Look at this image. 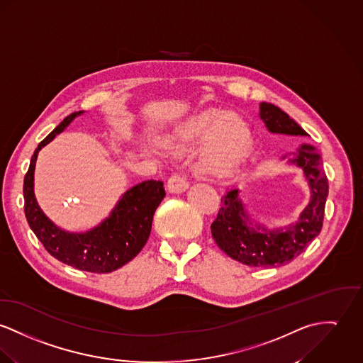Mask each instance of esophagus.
Segmentation results:
<instances>
[{"label":"esophagus","mask_w":363,"mask_h":363,"mask_svg":"<svg viewBox=\"0 0 363 363\" xmlns=\"http://www.w3.org/2000/svg\"><path fill=\"white\" fill-rule=\"evenodd\" d=\"M189 188V179L185 174L174 172L168 178L167 189L169 194H182Z\"/></svg>","instance_id":"obj_1"}]
</instances>
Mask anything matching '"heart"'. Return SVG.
<instances>
[{"label": "heart", "mask_w": 363, "mask_h": 363, "mask_svg": "<svg viewBox=\"0 0 363 363\" xmlns=\"http://www.w3.org/2000/svg\"><path fill=\"white\" fill-rule=\"evenodd\" d=\"M204 135L200 152L201 168L216 177L230 174L240 163L247 146L246 124L233 113L204 109L179 123L169 135V142L175 147H186Z\"/></svg>", "instance_id": "heart-1"}]
</instances>
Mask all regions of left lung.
<instances>
[{
  "label": "left lung",
  "instance_id": "8db88e82",
  "mask_svg": "<svg viewBox=\"0 0 363 363\" xmlns=\"http://www.w3.org/2000/svg\"><path fill=\"white\" fill-rule=\"evenodd\" d=\"M259 117L272 134L307 137V133L287 113L272 104H259ZM289 163L303 168L311 189V200L296 223L279 229H267L264 225L251 226L239 189H230L221 199V208L211 223V235L218 247L230 258L249 267H279L300 255L320 233L329 194L320 155L313 146L304 143L289 159Z\"/></svg>",
  "mask_w": 363,
  "mask_h": 363
}]
</instances>
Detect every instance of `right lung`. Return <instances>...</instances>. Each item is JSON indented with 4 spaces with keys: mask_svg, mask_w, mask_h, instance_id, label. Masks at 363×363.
<instances>
[{
    "mask_svg": "<svg viewBox=\"0 0 363 363\" xmlns=\"http://www.w3.org/2000/svg\"><path fill=\"white\" fill-rule=\"evenodd\" d=\"M80 112L67 116L34 150L25 182V214L37 239L60 262L92 274L113 272L134 257L146 245L153 214L166 196L162 181H143L128 189L118 200L111 216L85 233H72L57 228L40 208L34 196V168L37 155L60 134Z\"/></svg>",
    "mask_w": 363,
    "mask_h": 363,
    "instance_id": "1",
    "label": "right lung"
}]
</instances>
